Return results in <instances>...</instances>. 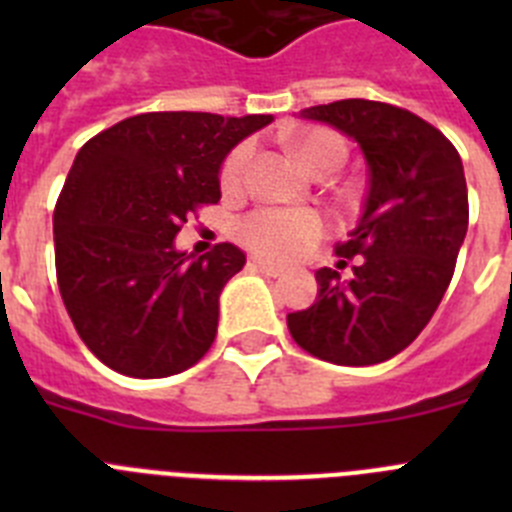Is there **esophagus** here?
<instances>
[{
  "label": "esophagus",
  "instance_id": "esophagus-1",
  "mask_svg": "<svg viewBox=\"0 0 512 512\" xmlns=\"http://www.w3.org/2000/svg\"><path fill=\"white\" fill-rule=\"evenodd\" d=\"M251 269L261 271V274H266V277H282L284 274V266L271 264V261L266 259H251Z\"/></svg>",
  "mask_w": 512,
  "mask_h": 512
}]
</instances>
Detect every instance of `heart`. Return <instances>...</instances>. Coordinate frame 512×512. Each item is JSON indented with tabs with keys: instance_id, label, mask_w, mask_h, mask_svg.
<instances>
[{
	"instance_id": "1",
	"label": "heart",
	"mask_w": 512,
	"mask_h": 512,
	"mask_svg": "<svg viewBox=\"0 0 512 512\" xmlns=\"http://www.w3.org/2000/svg\"><path fill=\"white\" fill-rule=\"evenodd\" d=\"M295 148L300 158L312 171L328 164L341 166L346 161V143L341 135L330 130L315 128L305 130L295 138ZM253 158L251 143H241L228 153L220 169V184L233 192L246 182L248 164ZM325 223L318 212L312 210H284V207H261L238 223L235 233L246 248L266 259H292L297 253L307 251L323 235Z\"/></svg>"
}]
</instances>
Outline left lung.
Wrapping results in <instances>:
<instances>
[{
    "label": "left lung",
    "instance_id": "obj_1",
    "mask_svg": "<svg viewBox=\"0 0 512 512\" xmlns=\"http://www.w3.org/2000/svg\"><path fill=\"white\" fill-rule=\"evenodd\" d=\"M354 138L369 164L364 215L336 243L338 269H320L318 300L289 312L287 325L307 354L341 366L392 359L418 338L454 277L469 225L459 151L423 117L372 99H341L300 112Z\"/></svg>",
    "mask_w": 512,
    "mask_h": 512
}]
</instances>
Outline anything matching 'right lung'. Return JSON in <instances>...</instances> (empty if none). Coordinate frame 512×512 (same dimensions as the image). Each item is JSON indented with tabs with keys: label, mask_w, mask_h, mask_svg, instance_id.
Wrapping results in <instances>:
<instances>
[{
	"label": "right lung",
	"mask_w": 512,
	"mask_h": 512,
	"mask_svg": "<svg viewBox=\"0 0 512 512\" xmlns=\"http://www.w3.org/2000/svg\"><path fill=\"white\" fill-rule=\"evenodd\" d=\"M271 115L143 112L87 140L53 212L63 305L87 348L125 377L194 366L217 333L220 292L246 264L217 243L192 259L174 238L220 202V164Z\"/></svg>",
	"instance_id": "1"
}]
</instances>
